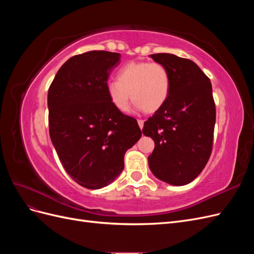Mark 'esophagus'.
Instances as JSON below:
<instances>
[{"label": "esophagus", "instance_id": "esophagus-1", "mask_svg": "<svg viewBox=\"0 0 254 254\" xmlns=\"http://www.w3.org/2000/svg\"><path fill=\"white\" fill-rule=\"evenodd\" d=\"M137 124H139V127H140L141 129H143V127H144V121H143V120H139V121H137Z\"/></svg>", "mask_w": 254, "mask_h": 254}]
</instances>
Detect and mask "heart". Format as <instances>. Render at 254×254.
Wrapping results in <instances>:
<instances>
[{
    "instance_id": "heart-1",
    "label": "heart",
    "mask_w": 254,
    "mask_h": 254,
    "mask_svg": "<svg viewBox=\"0 0 254 254\" xmlns=\"http://www.w3.org/2000/svg\"><path fill=\"white\" fill-rule=\"evenodd\" d=\"M117 78L107 83L106 90L109 102L120 112L127 111L130 96L135 110L153 113L170 95V74L164 65L157 63L131 61L120 68Z\"/></svg>"
}]
</instances>
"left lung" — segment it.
Returning a JSON list of instances; mask_svg holds the SVG:
<instances>
[{"instance_id":"obj_1","label":"left lung","mask_w":254,"mask_h":254,"mask_svg":"<svg viewBox=\"0 0 254 254\" xmlns=\"http://www.w3.org/2000/svg\"><path fill=\"white\" fill-rule=\"evenodd\" d=\"M150 57L166 67L171 90L165 104L144 123L143 133L155 142L148 165L159 180L186 186L211 156L216 120L212 84L191 60L168 53Z\"/></svg>"}]
</instances>
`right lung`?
I'll use <instances>...</instances> for the list:
<instances>
[{
	"instance_id": "add662e5",
	"label": "right lung",
	"mask_w": 254,
	"mask_h": 254,
	"mask_svg": "<svg viewBox=\"0 0 254 254\" xmlns=\"http://www.w3.org/2000/svg\"><path fill=\"white\" fill-rule=\"evenodd\" d=\"M121 54L91 51L63 64L48 93L50 136L61 164L79 186L98 190L124 170L125 152L140 140L136 120L118 111L107 95L109 73Z\"/></svg>"
}]
</instances>
